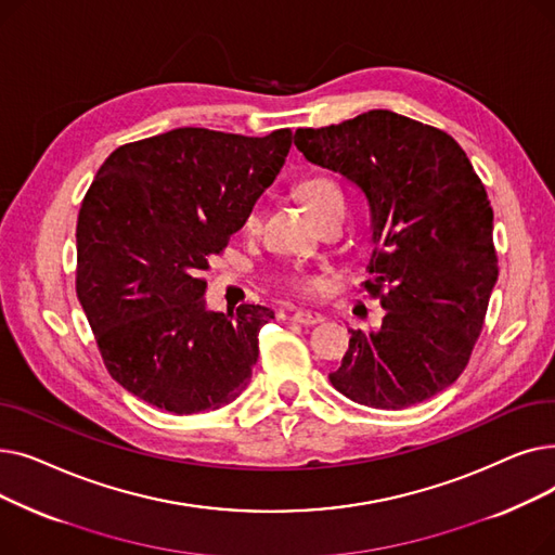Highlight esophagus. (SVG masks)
Instances as JSON below:
<instances>
[{
	"label": "esophagus",
	"mask_w": 555,
	"mask_h": 555,
	"mask_svg": "<svg viewBox=\"0 0 555 555\" xmlns=\"http://www.w3.org/2000/svg\"><path fill=\"white\" fill-rule=\"evenodd\" d=\"M289 319H293V322H297V324H301V326H314V324L324 322L322 314L310 312V310H295Z\"/></svg>",
	"instance_id": "1"
}]
</instances>
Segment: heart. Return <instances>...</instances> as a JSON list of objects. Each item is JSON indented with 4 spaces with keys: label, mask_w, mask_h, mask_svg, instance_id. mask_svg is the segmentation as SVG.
<instances>
[{
    "label": "heart",
    "mask_w": 555,
    "mask_h": 555,
    "mask_svg": "<svg viewBox=\"0 0 555 555\" xmlns=\"http://www.w3.org/2000/svg\"><path fill=\"white\" fill-rule=\"evenodd\" d=\"M297 193L317 222L335 214L344 216V193L331 175H324V172L306 175V178L297 182ZM258 224H260V211L258 207H251L243 218V231L254 233ZM283 283L289 293H295L299 297H314L322 293L324 287L322 279L308 272H289L283 276Z\"/></svg>",
    "instance_id": "1"
}]
</instances>
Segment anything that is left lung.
<instances>
[{
    "instance_id": "8db88e82",
    "label": "left lung",
    "mask_w": 555,
    "mask_h": 555,
    "mask_svg": "<svg viewBox=\"0 0 555 555\" xmlns=\"http://www.w3.org/2000/svg\"><path fill=\"white\" fill-rule=\"evenodd\" d=\"M295 145L351 182L369 204L371 279L385 308L377 331H348L333 387L375 410H404L448 389L468 366L498 283L492 207L461 145L389 109L326 128Z\"/></svg>"
}]
</instances>
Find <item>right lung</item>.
<instances>
[{
    "instance_id": "obj_1",
    "label": "right lung",
    "mask_w": 555,
    "mask_h": 555,
    "mask_svg": "<svg viewBox=\"0 0 555 555\" xmlns=\"http://www.w3.org/2000/svg\"><path fill=\"white\" fill-rule=\"evenodd\" d=\"M293 130L243 137L178 128L119 145L87 189L76 224V295L107 373L170 414L236 400L274 312L204 306L222 254L279 175Z\"/></svg>"
}]
</instances>
